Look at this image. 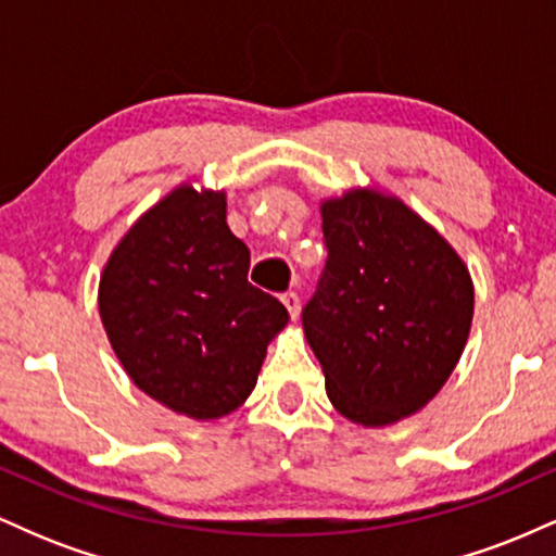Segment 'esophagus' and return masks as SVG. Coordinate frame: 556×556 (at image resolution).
Segmentation results:
<instances>
[{
    "label": "esophagus",
    "mask_w": 556,
    "mask_h": 556,
    "mask_svg": "<svg viewBox=\"0 0 556 556\" xmlns=\"http://www.w3.org/2000/svg\"><path fill=\"white\" fill-rule=\"evenodd\" d=\"M282 303H285V308L290 311L292 321H298V316H300V298H298V292H285Z\"/></svg>",
    "instance_id": "1"
}]
</instances>
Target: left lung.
Here are the masks:
<instances>
[{"label": "left lung", "mask_w": 556, "mask_h": 556, "mask_svg": "<svg viewBox=\"0 0 556 556\" xmlns=\"http://www.w3.org/2000/svg\"><path fill=\"white\" fill-rule=\"evenodd\" d=\"M329 256L303 308L331 405L361 426L418 413L460 361L473 321L468 266L400 198L374 188L321 203Z\"/></svg>", "instance_id": "8db88e82"}]
</instances>
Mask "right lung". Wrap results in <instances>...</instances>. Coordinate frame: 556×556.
<instances>
[{
	"label": "right lung",
	"mask_w": 556,
	"mask_h": 556,
	"mask_svg": "<svg viewBox=\"0 0 556 556\" xmlns=\"http://www.w3.org/2000/svg\"><path fill=\"white\" fill-rule=\"evenodd\" d=\"M248 266L222 190L185 182L127 229L101 274L99 314L132 384L195 420L238 410L290 318Z\"/></svg>",
	"instance_id": "add662e5"
}]
</instances>
